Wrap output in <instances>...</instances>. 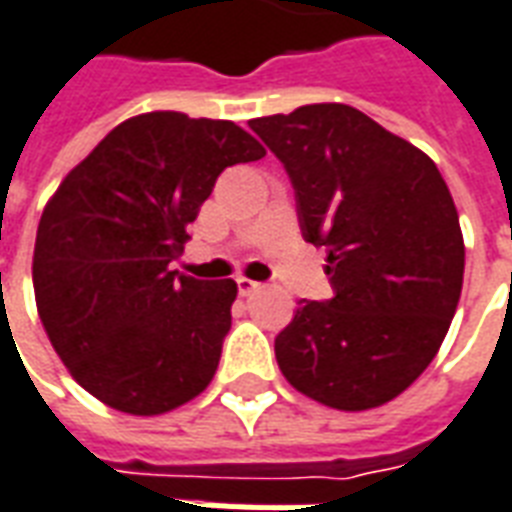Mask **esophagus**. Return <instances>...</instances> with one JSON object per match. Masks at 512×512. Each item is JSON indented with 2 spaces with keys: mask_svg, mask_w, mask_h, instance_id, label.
Listing matches in <instances>:
<instances>
[{
  "mask_svg": "<svg viewBox=\"0 0 512 512\" xmlns=\"http://www.w3.org/2000/svg\"><path fill=\"white\" fill-rule=\"evenodd\" d=\"M261 288L259 280H251V278H237V291H240V297H251Z\"/></svg>",
  "mask_w": 512,
  "mask_h": 512,
  "instance_id": "obj_1",
  "label": "esophagus"
}]
</instances>
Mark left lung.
I'll use <instances>...</instances> for the list:
<instances>
[{"instance_id":"left-lung-1","label":"left lung","mask_w":512,"mask_h":512,"mask_svg":"<svg viewBox=\"0 0 512 512\" xmlns=\"http://www.w3.org/2000/svg\"><path fill=\"white\" fill-rule=\"evenodd\" d=\"M286 167L302 237L326 248L332 299L299 302L275 337L291 386L337 410L399 397L443 345L464 280L459 213L416 145L351 105L248 124Z\"/></svg>"}]
</instances>
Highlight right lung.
<instances>
[{
    "label": "right lung",
    "instance_id": "right-lung-1",
    "mask_svg": "<svg viewBox=\"0 0 512 512\" xmlns=\"http://www.w3.org/2000/svg\"><path fill=\"white\" fill-rule=\"evenodd\" d=\"M232 121L145 113L118 124L61 180L34 242V299L72 378L105 405L159 416L218 370L237 283L169 264L232 164L264 156Z\"/></svg>",
    "mask_w": 512,
    "mask_h": 512
}]
</instances>
